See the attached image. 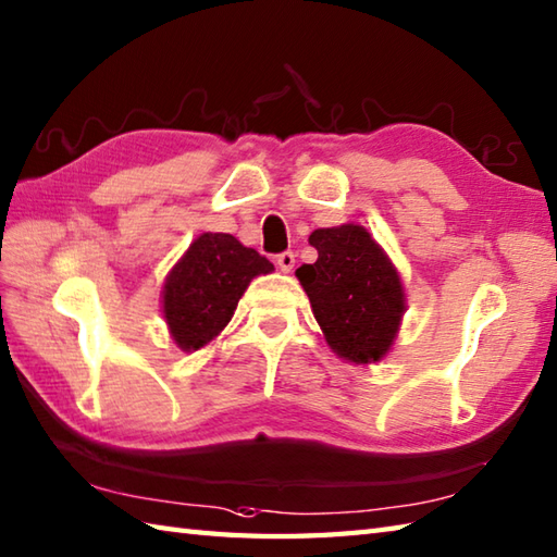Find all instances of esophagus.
<instances>
[{
  "mask_svg": "<svg viewBox=\"0 0 557 557\" xmlns=\"http://www.w3.org/2000/svg\"><path fill=\"white\" fill-rule=\"evenodd\" d=\"M294 263H297V256H294L292 251H285V253L277 256V265H280L282 272H289L294 268Z\"/></svg>",
  "mask_w": 557,
  "mask_h": 557,
  "instance_id": "esophagus-1",
  "label": "esophagus"
}]
</instances>
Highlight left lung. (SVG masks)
Instances as JSON below:
<instances>
[{"label":"left lung","instance_id":"8db88e82","mask_svg":"<svg viewBox=\"0 0 557 557\" xmlns=\"http://www.w3.org/2000/svg\"><path fill=\"white\" fill-rule=\"evenodd\" d=\"M309 244L318 260L297 277L330 349L351 363L381 361L407 311L397 268L361 224L315 230Z\"/></svg>","mask_w":557,"mask_h":557}]
</instances>
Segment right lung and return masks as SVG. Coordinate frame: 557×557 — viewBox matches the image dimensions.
Segmentation results:
<instances>
[{
    "label": "right lung",
    "mask_w": 557,
    "mask_h": 557,
    "mask_svg": "<svg viewBox=\"0 0 557 557\" xmlns=\"http://www.w3.org/2000/svg\"><path fill=\"white\" fill-rule=\"evenodd\" d=\"M272 270L265 256L232 234H200L162 287V313L174 345L184 351L206 347L232 321L251 280Z\"/></svg>",
    "instance_id": "add662e5"
}]
</instances>
